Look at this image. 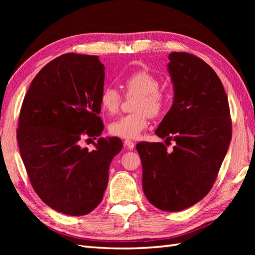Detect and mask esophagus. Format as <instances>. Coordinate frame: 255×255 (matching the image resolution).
<instances>
[{
  "mask_svg": "<svg viewBox=\"0 0 255 255\" xmlns=\"http://www.w3.org/2000/svg\"><path fill=\"white\" fill-rule=\"evenodd\" d=\"M124 144H125V147H126L127 149L132 150L134 148V143L132 141H130V140H125Z\"/></svg>",
  "mask_w": 255,
  "mask_h": 255,
  "instance_id": "obj_1",
  "label": "esophagus"
}]
</instances>
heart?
Returning <instances> with one entry per match:
<instances>
[{
    "instance_id": "heart-1",
    "label": "heart",
    "mask_w": 255,
    "mask_h": 255,
    "mask_svg": "<svg viewBox=\"0 0 255 255\" xmlns=\"http://www.w3.org/2000/svg\"><path fill=\"white\" fill-rule=\"evenodd\" d=\"M127 95H137L133 102L134 113L128 114L114 121L108 129L111 134L123 139H136L149 124V115L158 117L166 105V95L159 90V79L144 70L132 72L124 80ZM123 101L122 94L113 86H106L100 95L102 111L107 114L118 112Z\"/></svg>"
}]
</instances>
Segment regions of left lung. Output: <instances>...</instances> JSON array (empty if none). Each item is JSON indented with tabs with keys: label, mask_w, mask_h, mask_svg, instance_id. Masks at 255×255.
Segmentation results:
<instances>
[{
	"label": "left lung",
	"mask_w": 255,
	"mask_h": 255,
	"mask_svg": "<svg viewBox=\"0 0 255 255\" xmlns=\"http://www.w3.org/2000/svg\"><path fill=\"white\" fill-rule=\"evenodd\" d=\"M174 101L155 134L174 140L136 145L142 163L145 197L156 208L180 211L202 200L213 187L232 136L228 99L220 79L202 59L169 55Z\"/></svg>",
	"instance_id": "left-lung-1"
}]
</instances>
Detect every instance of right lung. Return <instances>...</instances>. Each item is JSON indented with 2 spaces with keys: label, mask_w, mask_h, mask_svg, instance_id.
<instances>
[{
  "label": "right lung",
  "mask_w": 255,
  "mask_h": 255,
  "mask_svg": "<svg viewBox=\"0 0 255 255\" xmlns=\"http://www.w3.org/2000/svg\"><path fill=\"white\" fill-rule=\"evenodd\" d=\"M105 68L97 56L64 53L32 80L21 104L17 141L32 188L59 213L83 216L100 205L122 140L100 138L95 150L83 137H100V95ZM91 140V139H88Z\"/></svg>",
  "instance_id": "right-lung-1"
}]
</instances>
